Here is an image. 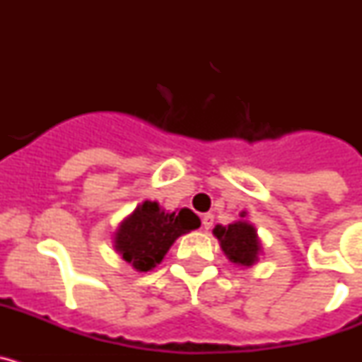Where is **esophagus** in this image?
<instances>
[{
    "label": "esophagus",
    "mask_w": 362,
    "mask_h": 362,
    "mask_svg": "<svg viewBox=\"0 0 362 362\" xmlns=\"http://www.w3.org/2000/svg\"><path fill=\"white\" fill-rule=\"evenodd\" d=\"M201 223H203L204 230H210L214 225V216L212 214H203V217H201Z\"/></svg>",
    "instance_id": "obj_1"
}]
</instances>
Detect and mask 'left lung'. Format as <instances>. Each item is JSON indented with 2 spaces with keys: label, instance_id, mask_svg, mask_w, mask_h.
<instances>
[{
  "label": "left lung",
  "instance_id": "8db88e82",
  "mask_svg": "<svg viewBox=\"0 0 362 362\" xmlns=\"http://www.w3.org/2000/svg\"><path fill=\"white\" fill-rule=\"evenodd\" d=\"M245 214L246 212H241L239 216L245 217ZM214 235L219 241L221 250L225 252V255L233 264L248 268L259 261L261 241L257 238L255 226L250 225L248 221H235L226 226L217 225L214 228Z\"/></svg>",
  "mask_w": 362,
  "mask_h": 362
}]
</instances>
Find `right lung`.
Instances as JSON below:
<instances>
[{
    "label": "right lung",
    "instance_id": "add662e5",
    "mask_svg": "<svg viewBox=\"0 0 362 362\" xmlns=\"http://www.w3.org/2000/svg\"><path fill=\"white\" fill-rule=\"evenodd\" d=\"M201 226L188 209L165 212L156 201H143L114 232V248L137 272L153 270L175 239Z\"/></svg>",
    "mask_w": 362,
    "mask_h": 362
}]
</instances>
